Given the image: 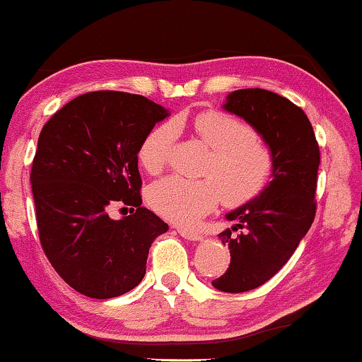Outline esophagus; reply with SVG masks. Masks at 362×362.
I'll return each mask as SVG.
<instances>
[{
    "instance_id": "34e87169",
    "label": "esophagus",
    "mask_w": 362,
    "mask_h": 362,
    "mask_svg": "<svg viewBox=\"0 0 362 362\" xmlns=\"http://www.w3.org/2000/svg\"><path fill=\"white\" fill-rule=\"evenodd\" d=\"M179 233L182 235L185 240H190V242H199L203 237L199 235L198 232H193V230H183V228H179Z\"/></svg>"
}]
</instances>
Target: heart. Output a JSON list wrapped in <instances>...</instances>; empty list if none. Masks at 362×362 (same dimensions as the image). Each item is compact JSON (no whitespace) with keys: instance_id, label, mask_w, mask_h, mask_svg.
<instances>
[{"instance_id":"1","label":"heart","mask_w":362,"mask_h":362,"mask_svg":"<svg viewBox=\"0 0 362 362\" xmlns=\"http://www.w3.org/2000/svg\"><path fill=\"white\" fill-rule=\"evenodd\" d=\"M193 130L211 156L203 169L208 179L188 180L170 175L153 183L148 192L151 208L165 219L193 226L216 208L219 199L242 206L262 193L271 180L274 156L271 148L245 120L223 111H204L193 119ZM177 129L163 124L141 141L139 159L143 169L158 174L168 164Z\"/></svg>"}]
</instances>
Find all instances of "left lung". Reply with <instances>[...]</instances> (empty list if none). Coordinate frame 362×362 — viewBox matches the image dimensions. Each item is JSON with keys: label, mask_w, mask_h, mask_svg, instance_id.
<instances>
[{"label": "left lung", "mask_w": 362, "mask_h": 362, "mask_svg": "<svg viewBox=\"0 0 362 362\" xmlns=\"http://www.w3.org/2000/svg\"><path fill=\"white\" fill-rule=\"evenodd\" d=\"M223 109L245 119L274 156L272 180L255 199L226 214L235 226L219 233L230 250V266L212 285L242 293L274 277L308 233L315 216L320 153L305 111L274 91L235 90ZM235 230L240 232L235 235Z\"/></svg>", "instance_id": "1"}]
</instances>
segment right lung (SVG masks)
Masks as SVG:
<instances>
[{
  "label": "right lung",
  "mask_w": 362,
  "mask_h": 362,
  "mask_svg": "<svg viewBox=\"0 0 362 362\" xmlns=\"http://www.w3.org/2000/svg\"><path fill=\"white\" fill-rule=\"evenodd\" d=\"M168 109L141 95L91 91L61 107L32 164L40 243L54 271L85 296L107 300L141 282L151 243L168 232L141 206L139 150ZM114 204L132 205L111 220Z\"/></svg>",
  "instance_id": "obj_1"
}]
</instances>
